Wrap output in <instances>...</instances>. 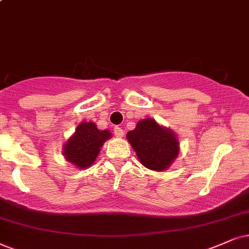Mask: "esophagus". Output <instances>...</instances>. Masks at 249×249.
<instances>
[{"mask_svg": "<svg viewBox=\"0 0 249 249\" xmlns=\"http://www.w3.org/2000/svg\"><path fill=\"white\" fill-rule=\"evenodd\" d=\"M114 133L117 138H122L123 135H124V131H123V128L121 126H115Z\"/></svg>", "mask_w": 249, "mask_h": 249, "instance_id": "esophagus-1", "label": "esophagus"}]
</instances>
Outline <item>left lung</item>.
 I'll use <instances>...</instances> for the list:
<instances>
[{"label": "left lung", "mask_w": 249, "mask_h": 249, "mask_svg": "<svg viewBox=\"0 0 249 249\" xmlns=\"http://www.w3.org/2000/svg\"><path fill=\"white\" fill-rule=\"evenodd\" d=\"M126 139L141 164L153 171H165L180 150L175 132L153 118L138 122L134 130L127 132Z\"/></svg>", "instance_id": "obj_1"}]
</instances>
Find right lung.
I'll return each mask as SVG.
<instances>
[{
	"label": "right lung",
	"mask_w": 249,
	"mask_h": 249,
	"mask_svg": "<svg viewBox=\"0 0 249 249\" xmlns=\"http://www.w3.org/2000/svg\"><path fill=\"white\" fill-rule=\"evenodd\" d=\"M111 138L109 130H99L95 123L83 122L63 146V156L78 169L94 164L103 143Z\"/></svg>",
	"instance_id": "right-lung-1"
}]
</instances>
